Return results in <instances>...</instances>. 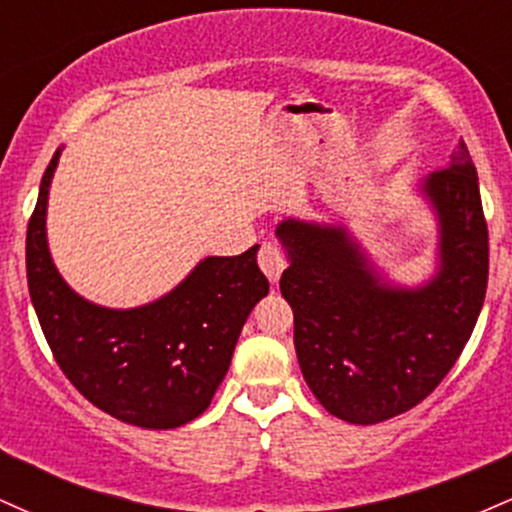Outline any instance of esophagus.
Returning a JSON list of instances; mask_svg holds the SVG:
<instances>
[{"label": "esophagus", "mask_w": 512, "mask_h": 512, "mask_svg": "<svg viewBox=\"0 0 512 512\" xmlns=\"http://www.w3.org/2000/svg\"><path fill=\"white\" fill-rule=\"evenodd\" d=\"M257 264H260L264 276H267L272 284H276L286 267V257L276 243H262L260 252H257Z\"/></svg>", "instance_id": "34e87169"}]
</instances>
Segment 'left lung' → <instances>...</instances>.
<instances>
[{
    "label": "left lung",
    "instance_id": "left-lung-1",
    "mask_svg": "<svg viewBox=\"0 0 512 512\" xmlns=\"http://www.w3.org/2000/svg\"><path fill=\"white\" fill-rule=\"evenodd\" d=\"M440 223V269L416 291L387 289L344 228L284 221L281 293L317 402L349 424H380L431 395L472 337L489 281V228L467 144L424 185Z\"/></svg>",
    "mask_w": 512,
    "mask_h": 512
}]
</instances>
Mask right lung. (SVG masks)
Returning a JSON list of instances; mask_svg holds the SVG:
<instances>
[{
  "label": "right lung",
  "mask_w": 512,
  "mask_h": 512,
  "mask_svg": "<svg viewBox=\"0 0 512 512\" xmlns=\"http://www.w3.org/2000/svg\"><path fill=\"white\" fill-rule=\"evenodd\" d=\"M60 151L40 182L26 233L28 291L57 366L93 407L142 428H178L207 411L231 366L257 301L269 293L257 245L236 257H207L158 301L110 310L69 289L45 240L48 187Z\"/></svg>",
  "instance_id": "add662e5"
}]
</instances>
